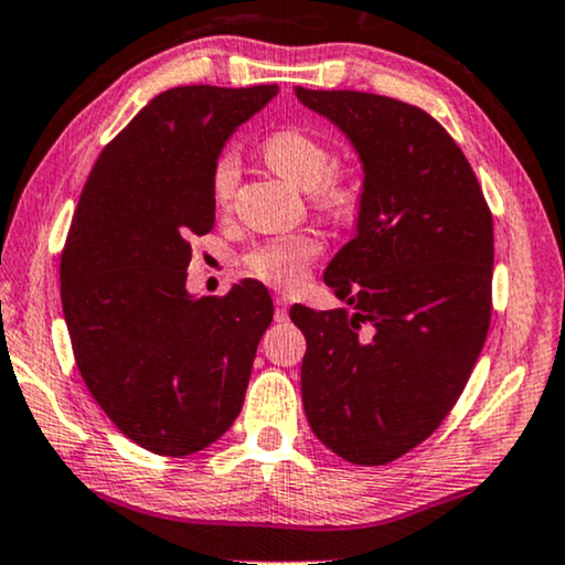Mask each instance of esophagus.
Wrapping results in <instances>:
<instances>
[{"label": "esophagus", "instance_id": "esophagus-1", "mask_svg": "<svg viewBox=\"0 0 565 565\" xmlns=\"http://www.w3.org/2000/svg\"><path fill=\"white\" fill-rule=\"evenodd\" d=\"M275 319L288 321V300L285 298H275Z\"/></svg>", "mask_w": 565, "mask_h": 565}]
</instances>
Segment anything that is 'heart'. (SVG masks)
I'll return each instance as SVG.
<instances>
[{
	"label": "heart",
	"mask_w": 565,
	"mask_h": 565,
	"mask_svg": "<svg viewBox=\"0 0 565 565\" xmlns=\"http://www.w3.org/2000/svg\"><path fill=\"white\" fill-rule=\"evenodd\" d=\"M267 166L298 189H306L311 204L332 223H353L369 200V179L363 166H334V150L327 139L300 127L273 131L262 145ZM241 163L236 152H220L210 171V194L217 210H228L236 196ZM321 254L317 233H290L254 246L244 267L256 280L290 288L306 273V265Z\"/></svg>",
	"instance_id": "obj_1"
}]
</instances>
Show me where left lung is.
Listing matches in <instances>:
<instances>
[{"instance_id":"left-lung-1","label":"left lung","mask_w":565,"mask_h":565,"mask_svg":"<svg viewBox=\"0 0 565 565\" xmlns=\"http://www.w3.org/2000/svg\"><path fill=\"white\" fill-rule=\"evenodd\" d=\"M355 145L369 179L358 233L324 282L350 309L292 306L306 337L300 394L337 457L390 465L457 405L493 311V217L470 160L423 108L296 87Z\"/></svg>"}]
</instances>
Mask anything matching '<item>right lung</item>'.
<instances>
[{"mask_svg":"<svg viewBox=\"0 0 565 565\" xmlns=\"http://www.w3.org/2000/svg\"><path fill=\"white\" fill-rule=\"evenodd\" d=\"M277 85H184L156 95L87 175L62 252V309L93 399L160 457L217 441L244 407L265 285L192 298V238L215 225L210 171L238 124Z\"/></svg>","mask_w":565,"mask_h":565,"instance_id":"1","label":"right lung"}]
</instances>
